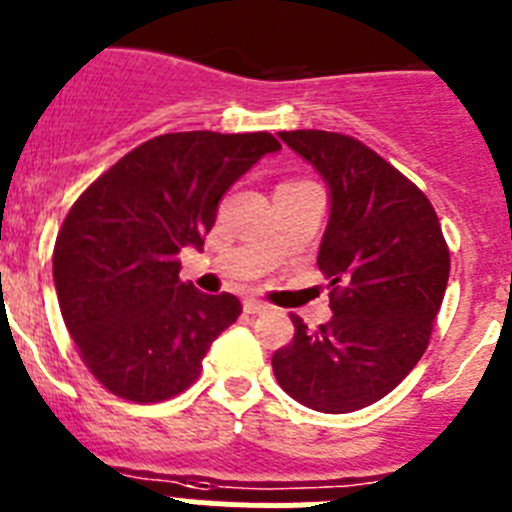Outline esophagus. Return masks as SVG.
Wrapping results in <instances>:
<instances>
[{
  "label": "esophagus",
  "mask_w": 512,
  "mask_h": 512,
  "mask_svg": "<svg viewBox=\"0 0 512 512\" xmlns=\"http://www.w3.org/2000/svg\"><path fill=\"white\" fill-rule=\"evenodd\" d=\"M243 309H246L248 314H261L269 309V304L261 302V299H246V302H243Z\"/></svg>",
  "instance_id": "esophagus-1"
}]
</instances>
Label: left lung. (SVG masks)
Here are the masks:
<instances>
[{
    "mask_svg": "<svg viewBox=\"0 0 512 512\" xmlns=\"http://www.w3.org/2000/svg\"><path fill=\"white\" fill-rule=\"evenodd\" d=\"M330 187L317 266L330 279L332 320L271 358L294 401L348 414L381 401L429 345L449 279V248L424 192L381 154L335 131H279Z\"/></svg>",
    "mask_w": 512,
    "mask_h": 512,
    "instance_id": "8db88e82",
    "label": "left lung"
}]
</instances>
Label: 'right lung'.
<instances>
[{
    "label": "right lung",
    "instance_id": "1",
    "mask_svg": "<svg viewBox=\"0 0 512 512\" xmlns=\"http://www.w3.org/2000/svg\"><path fill=\"white\" fill-rule=\"evenodd\" d=\"M279 149L266 131L162 134L75 200L55 238V292L83 363L114 396L157 403L198 381L241 302L182 281L177 253L203 248L225 190Z\"/></svg>",
    "mask_w": 512,
    "mask_h": 512
}]
</instances>
